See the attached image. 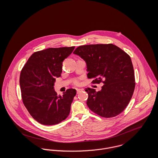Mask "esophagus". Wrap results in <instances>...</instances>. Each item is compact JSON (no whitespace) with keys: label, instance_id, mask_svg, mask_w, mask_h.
Listing matches in <instances>:
<instances>
[{"label":"esophagus","instance_id":"34e87169","mask_svg":"<svg viewBox=\"0 0 158 158\" xmlns=\"http://www.w3.org/2000/svg\"><path fill=\"white\" fill-rule=\"evenodd\" d=\"M83 89H77V93H79V92H81V91H83Z\"/></svg>","mask_w":158,"mask_h":158}]
</instances>
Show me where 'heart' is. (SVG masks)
<instances>
[{
  "instance_id": "obj_1",
  "label": "heart",
  "mask_w": 158,
  "mask_h": 158,
  "mask_svg": "<svg viewBox=\"0 0 158 158\" xmlns=\"http://www.w3.org/2000/svg\"><path fill=\"white\" fill-rule=\"evenodd\" d=\"M73 84L75 86H79L81 84V81H80V78H75L73 80Z\"/></svg>"
}]
</instances>
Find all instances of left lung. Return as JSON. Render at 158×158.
Segmentation results:
<instances>
[{"instance_id":"obj_1","label":"left lung","mask_w":158,"mask_h":158,"mask_svg":"<svg viewBox=\"0 0 158 158\" xmlns=\"http://www.w3.org/2000/svg\"><path fill=\"white\" fill-rule=\"evenodd\" d=\"M86 63L88 78L93 84L104 85L102 90L88 88L87 105L105 118L120 114L130 103L135 88V77L130 56L112 44L78 47L73 52Z\"/></svg>"}]
</instances>
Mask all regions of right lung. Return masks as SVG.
<instances>
[{
    "label": "right lung",
    "instance_id": "1",
    "mask_svg": "<svg viewBox=\"0 0 158 158\" xmlns=\"http://www.w3.org/2000/svg\"><path fill=\"white\" fill-rule=\"evenodd\" d=\"M75 47L48 48L33 53L21 72L19 83L23 103L31 117L44 125H53L69 115L76 90L58 95L53 89L61 77L63 61Z\"/></svg>",
    "mask_w": 158,
    "mask_h": 158
}]
</instances>
